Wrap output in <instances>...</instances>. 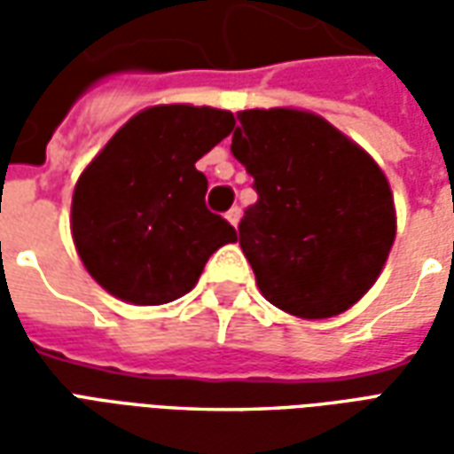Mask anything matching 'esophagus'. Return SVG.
<instances>
[{
	"label": "esophagus",
	"mask_w": 454,
	"mask_h": 454,
	"mask_svg": "<svg viewBox=\"0 0 454 454\" xmlns=\"http://www.w3.org/2000/svg\"><path fill=\"white\" fill-rule=\"evenodd\" d=\"M226 218L231 221V223H233V226H238V221H240V208H238V207L231 208V211L226 214Z\"/></svg>",
	"instance_id": "esophagus-1"
}]
</instances>
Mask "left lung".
<instances>
[{"label":"left lung","mask_w":454,"mask_h":454,"mask_svg":"<svg viewBox=\"0 0 454 454\" xmlns=\"http://www.w3.org/2000/svg\"><path fill=\"white\" fill-rule=\"evenodd\" d=\"M238 121L231 150L257 192L238 240L260 292L301 318L342 314L374 285L394 243L389 182L316 114L250 109Z\"/></svg>","instance_id":"left-lung-1"}]
</instances>
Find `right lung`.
Listing matches in <instances>:
<instances>
[{
    "label": "right lung",
    "mask_w": 454,
    "mask_h": 454,
    "mask_svg": "<svg viewBox=\"0 0 454 454\" xmlns=\"http://www.w3.org/2000/svg\"><path fill=\"white\" fill-rule=\"evenodd\" d=\"M236 126L231 112L153 106L116 130L74 187L73 238L87 272L123 301L158 306L197 285L236 228L207 208L197 160Z\"/></svg>",
    "instance_id": "obj_1"
}]
</instances>
